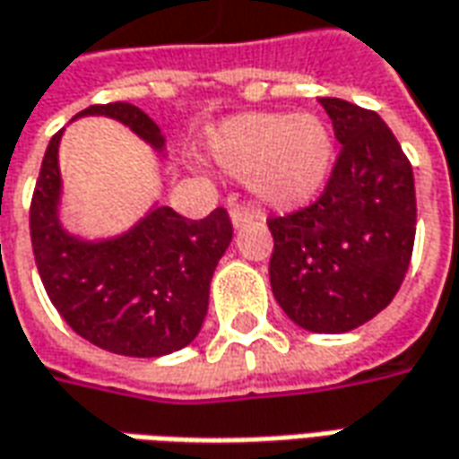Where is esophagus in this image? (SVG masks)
Here are the masks:
<instances>
[{
	"instance_id": "34e87169",
	"label": "esophagus",
	"mask_w": 459,
	"mask_h": 459,
	"mask_svg": "<svg viewBox=\"0 0 459 459\" xmlns=\"http://www.w3.org/2000/svg\"><path fill=\"white\" fill-rule=\"evenodd\" d=\"M261 219V213L258 211H253V208H243V206H233L230 208V221H233V226L240 229V226H246V223H253V221Z\"/></svg>"
}]
</instances>
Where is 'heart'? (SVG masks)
Listing matches in <instances>:
<instances>
[{
    "label": "heart",
    "mask_w": 459,
    "mask_h": 459,
    "mask_svg": "<svg viewBox=\"0 0 459 459\" xmlns=\"http://www.w3.org/2000/svg\"><path fill=\"white\" fill-rule=\"evenodd\" d=\"M221 169L246 176L261 204L290 211L318 196L333 163L328 126L313 114H240L208 134Z\"/></svg>",
    "instance_id": "b5f03b06"
}]
</instances>
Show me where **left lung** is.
Listing matches in <instances>:
<instances>
[{
  "instance_id": "left-lung-1",
  "label": "left lung",
  "mask_w": 459,
  "mask_h": 459,
  "mask_svg": "<svg viewBox=\"0 0 459 459\" xmlns=\"http://www.w3.org/2000/svg\"><path fill=\"white\" fill-rule=\"evenodd\" d=\"M341 153L316 204L268 221L271 288L310 333H348L375 318L403 285L415 243V178L375 111L318 99Z\"/></svg>"
}]
</instances>
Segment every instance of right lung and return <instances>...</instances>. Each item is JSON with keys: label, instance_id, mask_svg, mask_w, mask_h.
Returning a JSON list of instances; mask_svg holds the SVG:
<instances>
[{"label": "right lung", "instance_id": "obj_1", "mask_svg": "<svg viewBox=\"0 0 459 459\" xmlns=\"http://www.w3.org/2000/svg\"><path fill=\"white\" fill-rule=\"evenodd\" d=\"M79 117H108L163 152L166 139L139 107L96 104ZM54 134L29 208L34 261L47 296L69 328L99 348L129 358L181 351L198 335L208 310L211 278L233 238L226 208L191 221L153 206L117 238L72 236L59 219L62 174Z\"/></svg>", "mask_w": 459, "mask_h": 459}]
</instances>
